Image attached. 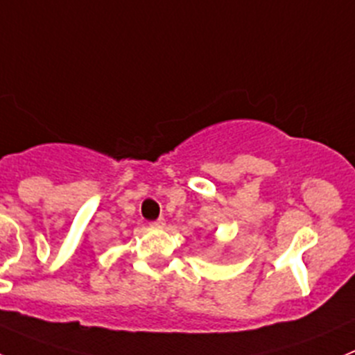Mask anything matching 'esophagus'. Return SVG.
<instances>
[{"mask_svg": "<svg viewBox=\"0 0 355 355\" xmlns=\"http://www.w3.org/2000/svg\"><path fill=\"white\" fill-rule=\"evenodd\" d=\"M151 226H155V228H164V226H165V219L164 218H158L157 221L151 223Z\"/></svg>", "mask_w": 355, "mask_h": 355, "instance_id": "34e87169", "label": "esophagus"}]
</instances>
